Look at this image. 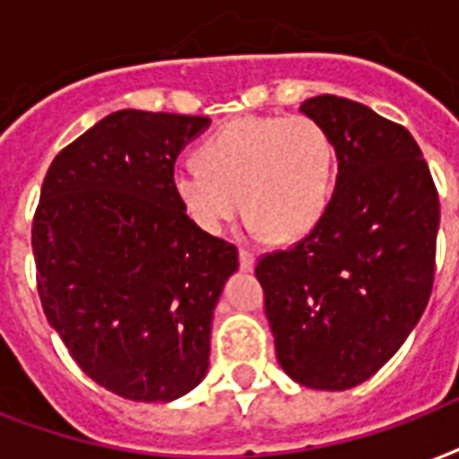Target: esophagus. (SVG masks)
I'll return each instance as SVG.
<instances>
[{"instance_id":"obj_1","label":"esophagus","mask_w":459,"mask_h":459,"mask_svg":"<svg viewBox=\"0 0 459 459\" xmlns=\"http://www.w3.org/2000/svg\"><path fill=\"white\" fill-rule=\"evenodd\" d=\"M238 262H240V269H243V272H253L255 255L250 253V250H240V253H238Z\"/></svg>"}]
</instances>
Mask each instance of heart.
Instances as JSON below:
<instances>
[{"mask_svg": "<svg viewBox=\"0 0 459 459\" xmlns=\"http://www.w3.org/2000/svg\"><path fill=\"white\" fill-rule=\"evenodd\" d=\"M197 160L173 175V192L206 236H219L243 204L255 236L296 240L330 204L334 149L307 115L229 122L199 146Z\"/></svg>", "mask_w": 459, "mask_h": 459, "instance_id": "heart-1", "label": "heart"}]
</instances>
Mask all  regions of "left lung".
<instances>
[{"label": "left lung", "instance_id": "8db88e82", "mask_svg": "<svg viewBox=\"0 0 459 459\" xmlns=\"http://www.w3.org/2000/svg\"><path fill=\"white\" fill-rule=\"evenodd\" d=\"M300 113L330 136L337 185L315 229L262 255L255 274L286 376L349 390L393 359L431 299L438 192L397 122L327 93Z\"/></svg>", "mask_w": 459, "mask_h": 459}]
</instances>
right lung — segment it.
<instances>
[{
    "instance_id": "1",
    "label": "right lung",
    "mask_w": 459,
    "mask_h": 459,
    "mask_svg": "<svg viewBox=\"0 0 459 459\" xmlns=\"http://www.w3.org/2000/svg\"><path fill=\"white\" fill-rule=\"evenodd\" d=\"M209 117L117 110L55 156L35 209L38 293L79 368L134 402H173L209 368L212 317L238 269L173 192Z\"/></svg>"
}]
</instances>
